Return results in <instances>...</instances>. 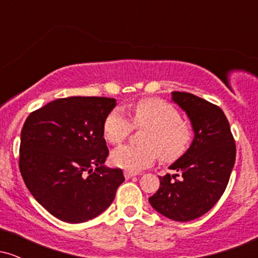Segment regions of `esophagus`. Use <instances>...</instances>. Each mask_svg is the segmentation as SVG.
<instances>
[{
    "mask_svg": "<svg viewBox=\"0 0 258 258\" xmlns=\"http://www.w3.org/2000/svg\"><path fill=\"white\" fill-rule=\"evenodd\" d=\"M123 174H125V177L127 179H130V178H132V177H135L136 174V172H131V171H125V172H123Z\"/></svg>",
    "mask_w": 258,
    "mask_h": 258,
    "instance_id": "obj_1",
    "label": "esophagus"
}]
</instances>
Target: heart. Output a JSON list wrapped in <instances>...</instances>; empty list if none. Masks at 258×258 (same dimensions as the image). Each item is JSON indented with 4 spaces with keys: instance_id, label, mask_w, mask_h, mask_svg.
Listing matches in <instances>:
<instances>
[{
    "instance_id": "heart-1",
    "label": "heart",
    "mask_w": 258,
    "mask_h": 258,
    "mask_svg": "<svg viewBox=\"0 0 258 258\" xmlns=\"http://www.w3.org/2000/svg\"><path fill=\"white\" fill-rule=\"evenodd\" d=\"M133 127L147 128L141 138L144 146H121L111 153L112 164L128 171L150 166L158 155L164 162L176 161L193 141L191 126L174 106L161 99H142L132 105L131 121L121 109H112L103 123V135L109 143L120 144Z\"/></svg>"
}]
</instances>
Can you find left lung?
Here are the masks:
<instances>
[{
    "label": "left lung",
    "instance_id": "left-lung-1",
    "mask_svg": "<svg viewBox=\"0 0 258 258\" xmlns=\"http://www.w3.org/2000/svg\"><path fill=\"white\" fill-rule=\"evenodd\" d=\"M172 100L190 119L191 146L170 166L176 173L160 177L149 203L170 220L188 222L215 206L226 190L235 162V141L220 106L186 92H172Z\"/></svg>",
    "mask_w": 258,
    "mask_h": 258
}]
</instances>
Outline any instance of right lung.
Returning <instances> with one entry per match:
<instances>
[{"label": "right lung", "mask_w": 258, "mask_h": 258, "mask_svg": "<svg viewBox=\"0 0 258 258\" xmlns=\"http://www.w3.org/2000/svg\"><path fill=\"white\" fill-rule=\"evenodd\" d=\"M116 100L68 97L32 111L20 135L19 170L32 197L49 214L82 223L102 214L125 180L108 168L103 123Z\"/></svg>", "instance_id": "add662e5"}]
</instances>
